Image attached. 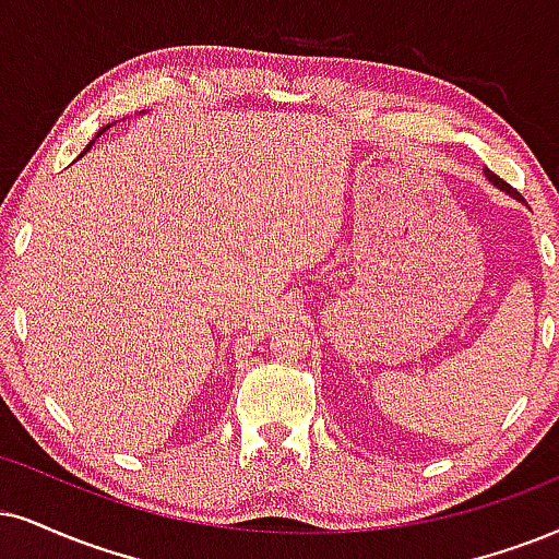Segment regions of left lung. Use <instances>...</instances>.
Listing matches in <instances>:
<instances>
[{
	"label": "left lung",
	"instance_id": "obj_1",
	"mask_svg": "<svg viewBox=\"0 0 559 559\" xmlns=\"http://www.w3.org/2000/svg\"><path fill=\"white\" fill-rule=\"evenodd\" d=\"M487 178H490V181H492L495 186H500V189H502V191H508V194H515V191L511 189V186H508L506 181H502V178H498V176H495V174H492V170H487Z\"/></svg>",
	"mask_w": 559,
	"mask_h": 559
}]
</instances>
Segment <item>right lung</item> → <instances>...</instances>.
Returning a JSON list of instances; mask_svg holds the SVG:
<instances>
[{
	"label": "right lung",
	"mask_w": 559,
	"mask_h": 559,
	"mask_svg": "<svg viewBox=\"0 0 559 559\" xmlns=\"http://www.w3.org/2000/svg\"><path fill=\"white\" fill-rule=\"evenodd\" d=\"M98 134H100V132H98ZM87 150H90V144H87Z\"/></svg>",
	"instance_id": "obj_1"
}]
</instances>
